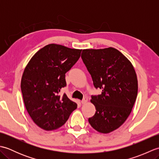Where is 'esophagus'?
<instances>
[{
    "instance_id": "obj_1",
    "label": "esophagus",
    "mask_w": 159,
    "mask_h": 159,
    "mask_svg": "<svg viewBox=\"0 0 159 159\" xmlns=\"http://www.w3.org/2000/svg\"><path fill=\"white\" fill-rule=\"evenodd\" d=\"M87 100H88L87 98H84L81 100V103L82 104H85L87 102Z\"/></svg>"
}]
</instances>
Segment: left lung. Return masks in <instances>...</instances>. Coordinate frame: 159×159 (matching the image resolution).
<instances>
[{"label": "left lung", "instance_id": "8db88e82", "mask_svg": "<svg viewBox=\"0 0 159 159\" xmlns=\"http://www.w3.org/2000/svg\"><path fill=\"white\" fill-rule=\"evenodd\" d=\"M81 58L92 78L93 85L102 93L92 96L96 113L89 123L101 133L117 129L127 120L135 102L138 81L130 61L119 50H83Z\"/></svg>", "mask_w": 159, "mask_h": 159}]
</instances>
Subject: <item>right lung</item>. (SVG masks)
<instances>
[{"instance_id":"add662e5","label":"right lung","mask_w":159,"mask_h":159,"mask_svg":"<svg viewBox=\"0 0 159 159\" xmlns=\"http://www.w3.org/2000/svg\"><path fill=\"white\" fill-rule=\"evenodd\" d=\"M81 51L50 43L38 50L24 70V103L33 121L43 130L62 126L76 109V102L59 92L66 86V73L79 60Z\"/></svg>"}]
</instances>
